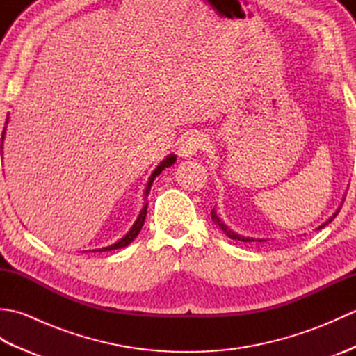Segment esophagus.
I'll return each mask as SVG.
<instances>
[{"mask_svg": "<svg viewBox=\"0 0 356 356\" xmlns=\"http://www.w3.org/2000/svg\"><path fill=\"white\" fill-rule=\"evenodd\" d=\"M207 145H208L207 136H203L202 133H193L188 136L182 143H180L179 153L182 157H191L194 154H197L199 151L205 149Z\"/></svg>", "mask_w": 356, "mask_h": 356, "instance_id": "34e87169", "label": "esophagus"}]
</instances>
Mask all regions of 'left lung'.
<instances>
[{"label":"left lung","mask_w":356,"mask_h":356,"mask_svg":"<svg viewBox=\"0 0 356 356\" xmlns=\"http://www.w3.org/2000/svg\"><path fill=\"white\" fill-rule=\"evenodd\" d=\"M338 213H339V211H337V213H335L334 216H332V217L329 218V220H327L326 223H324V225H321L318 229L324 228V226H326L327 223H330L332 220H334V218L337 217V214H338ZM211 218H213V220H214V222H216V223H217L218 226H220V228H222V229H223V231L226 232V236H228L229 238H232V240H240V241H254L252 238H246V237H241V236H238V234H236V232H232V231H231V229L228 228V226H226V225H225V223H223V222L220 220V218H218V217H217V214H216V211H214V209H211ZM260 241H261V240H260Z\"/></svg>","instance_id":"8db88e82"}]
</instances>
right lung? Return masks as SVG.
I'll list each match as a JSON object with an SVG mask.
<instances>
[{"instance_id": "add662e5", "label": "right lung", "mask_w": 356, "mask_h": 356, "mask_svg": "<svg viewBox=\"0 0 356 356\" xmlns=\"http://www.w3.org/2000/svg\"><path fill=\"white\" fill-rule=\"evenodd\" d=\"M3 136H4V131H3ZM174 162H176V156L174 154H171V156H168L165 159V161L157 166V168L154 170V172L151 174V177H149V180H148V185H147V190H145V194H148L149 193V188H151V184H153V180L156 179V176H159V174H161L165 168H168V166H171ZM147 208H148V202L145 203V207L142 208V211H140V214H139V217H138V220H136V223L133 225V228L130 229V232L127 234V236L124 237V238H120L118 243H115V245H111V246H107V248H102V249H97V251H113V249H119V248H125V246H128L131 243V241L138 237V234H139V231L142 229V226H143V222H145V216H147Z\"/></svg>"}]
</instances>
